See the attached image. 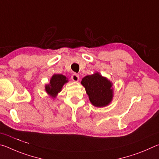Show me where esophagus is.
Returning <instances> with one entry per match:
<instances>
[{"mask_svg": "<svg viewBox=\"0 0 159 159\" xmlns=\"http://www.w3.org/2000/svg\"><path fill=\"white\" fill-rule=\"evenodd\" d=\"M71 79H72V80H74V81H75V82L79 81V75H78L77 74H74L71 76Z\"/></svg>", "mask_w": 159, "mask_h": 159, "instance_id": "1", "label": "esophagus"}]
</instances>
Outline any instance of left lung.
<instances>
[{
    "label": "left lung",
    "instance_id": "obj_1",
    "mask_svg": "<svg viewBox=\"0 0 159 159\" xmlns=\"http://www.w3.org/2000/svg\"><path fill=\"white\" fill-rule=\"evenodd\" d=\"M81 84L93 105L103 107L110 104L113 98L112 83L98 72L83 78Z\"/></svg>",
    "mask_w": 159,
    "mask_h": 159
}]
</instances>
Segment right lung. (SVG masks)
<instances>
[{"instance_id":"1","label":"right lung","mask_w":159,"mask_h":159,"mask_svg":"<svg viewBox=\"0 0 159 159\" xmlns=\"http://www.w3.org/2000/svg\"><path fill=\"white\" fill-rule=\"evenodd\" d=\"M67 82V78L64 75L54 74L50 80V84L45 85V91L50 97L55 98L61 90L64 83Z\"/></svg>"}]
</instances>
